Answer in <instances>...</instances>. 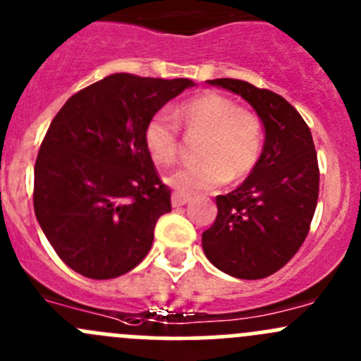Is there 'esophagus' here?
<instances>
[{
  "label": "esophagus",
  "instance_id": "34e87169",
  "mask_svg": "<svg viewBox=\"0 0 361 361\" xmlns=\"http://www.w3.org/2000/svg\"><path fill=\"white\" fill-rule=\"evenodd\" d=\"M190 195H187V194H181V192H174L173 194V199H171V201H173V206L174 207H178V206H185V204L187 202H190Z\"/></svg>",
  "mask_w": 361,
  "mask_h": 361
}]
</instances>
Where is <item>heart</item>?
<instances>
[{
  "label": "heart",
  "mask_w": 361,
  "mask_h": 361,
  "mask_svg": "<svg viewBox=\"0 0 361 361\" xmlns=\"http://www.w3.org/2000/svg\"><path fill=\"white\" fill-rule=\"evenodd\" d=\"M174 115L188 133L204 134L199 159L166 178L181 194L214 190L225 181H241L255 169L264 150V123L257 113L239 108L231 97L204 92L185 101ZM145 147L160 166H169L178 157L180 127L166 113H155L145 126Z\"/></svg>",
  "instance_id": "obj_1"
}]
</instances>
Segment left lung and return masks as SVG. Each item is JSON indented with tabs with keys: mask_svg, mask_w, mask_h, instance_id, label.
Masks as SVG:
<instances>
[{
	"mask_svg": "<svg viewBox=\"0 0 361 361\" xmlns=\"http://www.w3.org/2000/svg\"><path fill=\"white\" fill-rule=\"evenodd\" d=\"M239 94L265 129L262 157L235 190L218 195L214 224L202 250L216 269L239 279L274 274L307 235L319 194V169L311 130L279 94L234 78L207 80Z\"/></svg>",
	"mask_w": 361,
	"mask_h": 361,
	"instance_id": "left-lung-1",
	"label": "left lung"
}]
</instances>
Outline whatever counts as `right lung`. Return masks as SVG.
<instances>
[{
  "label": "right lung",
  "mask_w": 361,
  "mask_h": 361,
  "mask_svg": "<svg viewBox=\"0 0 361 361\" xmlns=\"http://www.w3.org/2000/svg\"><path fill=\"white\" fill-rule=\"evenodd\" d=\"M195 83L115 73L85 87L54 116L35 164V214L61 260L90 279L136 267L171 211L145 147V126Z\"/></svg>",
  "instance_id": "right-lung-1"
}]
</instances>
